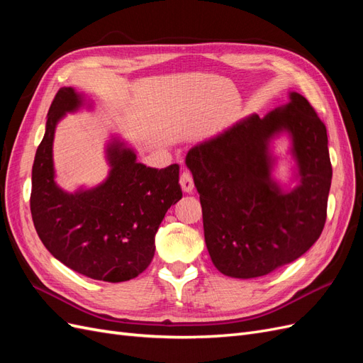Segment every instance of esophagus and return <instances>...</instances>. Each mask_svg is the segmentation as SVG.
Here are the masks:
<instances>
[{"instance_id":"obj_1","label":"esophagus","mask_w":363,"mask_h":363,"mask_svg":"<svg viewBox=\"0 0 363 363\" xmlns=\"http://www.w3.org/2000/svg\"><path fill=\"white\" fill-rule=\"evenodd\" d=\"M180 186H182L183 192H186V194H191L194 191V179H192V174L189 171H184L182 174Z\"/></svg>"}]
</instances>
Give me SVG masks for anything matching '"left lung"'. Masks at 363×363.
Listing matches in <instances>:
<instances>
[{
	"instance_id": "1",
	"label": "left lung",
	"mask_w": 363,
	"mask_h": 363,
	"mask_svg": "<svg viewBox=\"0 0 363 363\" xmlns=\"http://www.w3.org/2000/svg\"><path fill=\"white\" fill-rule=\"evenodd\" d=\"M291 140L290 182L273 177L272 142ZM203 207L206 247L224 276H267L303 256L320 238L327 216L332 163L327 130L298 92L263 118L252 113L188 151Z\"/></svg>"
}]
</instances>
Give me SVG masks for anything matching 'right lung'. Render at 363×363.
<instances>
[{
	"instance_id": "1",
	"label": "right lung",
	"mask_w": 363,
	"mask_h": 363,
	"mask_svg": "<svg viewBox=\"0 0 363 363\" xmlns=\"http://www.w3.org/2000/svg\"><path fill=\"white\" fill-rule=\"evenodd\" d=\"M84 106L91 111L94 103L74 87H62L51 103L31 171L33 223L42 244L63 265L94 280L127 281L148 268L164 213L182 199L179 164L145 167L133 148L112 135L104 182L74 192L62 189L52 160L54 135L67 113Z\"/></svg>"
}]
</instances>
